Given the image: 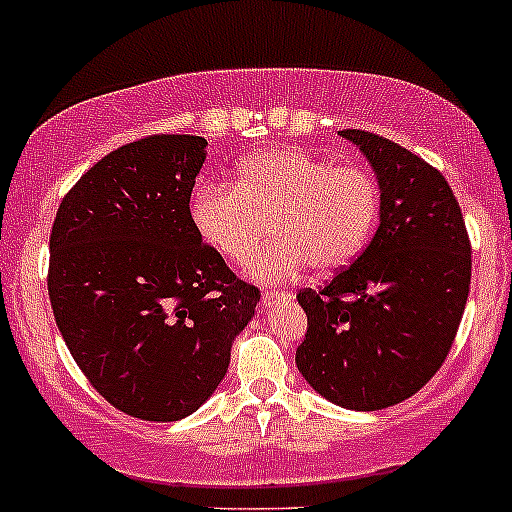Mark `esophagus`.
<instances>
[{"label": "esophagus", "mask_w": 512, "mask_h": 512, "mask_svg": "<svg viewBox=\"0 0 512 512\" xmlns=\"http://www.w3.org/2000/svg\"><path fill=\"white\" fill-rule=\"evenodd\" d=\"M293 300L290 290H263V305H276V302H288Z\"/></svg>", "instance_id": "esophagus-1"}]
</instances>
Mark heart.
Masks as SVG:
<instances>
[{"label":"heart","instance_id":"heart-1","mask_svg":"<svg viewBox=\"0 0 512 512\" xmlns=\"http://www.w3.org/2000/svg\"><path fill=\"white\" fill-rule=\"evenodd\" d=\"M381 188L359 166H334L293 148L263 151L236 170L234 185L195 190L192 219L202 239L232 263H246L266 234L278 236L251 261L258 280H280L312 266H349L378 224Z\"/></svg>","mask_w":512,"mask_h":512}]
</instances>
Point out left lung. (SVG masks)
I'll return each instance as SVG.
<instances>
[{"instance_id": "1", "label": "left lung", "mask_w": 512, "mask_h": 512, "mask_svg": "<svg viewBox=\"0 0 512 512\" xmlns=\"http://www.w3.org/2000/svg\"><path fill=\"white\" fill-rule=\"evenodd\" d=\"M376 170L381 224L364 254L320 290L298 293L307 332L295 364L349 410L415 395L452 349L471 285V241L444 175L408 148L344 129Z\"/></svg>"}]
</instances>
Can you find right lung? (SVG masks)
<instances>
[{
    "instance_id": "add662e5",
    "label": "right lung",
    "mask_w": 512,
    "mask_h": 512,
    "mask_svg": "<svg viewBox=\"0 0 512 512\" xmlns=\"http://www.w3.org/2000/svg\"><path fill=\"white\" fill-rule=\"evenodd\" d=\"M207 141L153 134L107 153L60 200L48 295L92 388L151 422L183 420L214 393L261 300L190 214Z\"/></svg>"
}]
</instances>
